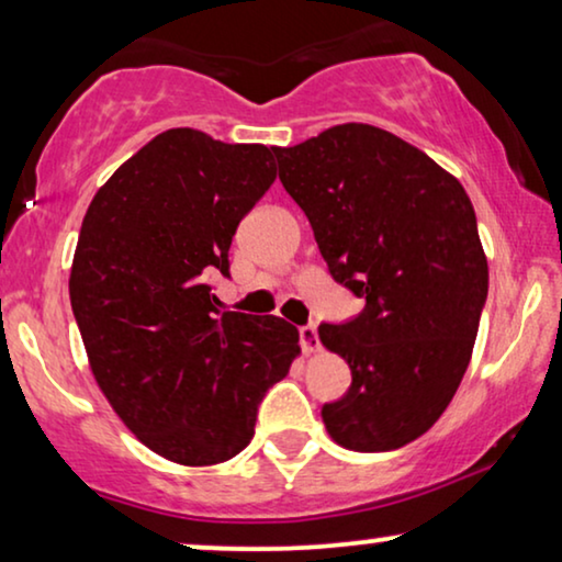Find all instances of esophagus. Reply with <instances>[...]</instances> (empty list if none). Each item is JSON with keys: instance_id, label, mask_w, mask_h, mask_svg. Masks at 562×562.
Wrapping results in <instances>:
<instances>
[{"instance_id": "obj_1", "label": "esophagus", "mask_w": 562, "mask_h": 562, "mask_svg": "<svg viewBox=\"0 0 562 562\" xmlns=\"http://www.w3.org/2000/svg\"><path fill=\"white\" fill-rule=\"evenodd\" d=\"M299 340H302L304 356L319 352V335H317V327H314V325H306V327L299 329Z\"/></svg>"}]
</instances>
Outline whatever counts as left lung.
I'll use <instances>...</instances> for the list:
<instances>
[{"mask_svg":"<svg viewBox=\"0 0 562 562\" xmlns=\"http://www.w3.org/2000/svg\"><path fill=\"white\" fill-rule=\"evenodd\" d=\"M276 160L333 279L366 299L352 322L319 325L352 373L322 406L327 432L356 452L404 448L442 417L473 356L488 260L471 199L427 153L363 122Z\"/></svg>","mask_w":562,"mask_h":562,"instance_id":"8db88e82","label":"left lung"}]
</instances>
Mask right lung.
<instances>
[{
  "mask_svg": "<svg viewBox=\"0 0 562 562\" xmlns=\"http://www.w3.org/2000/svg\"><path fill=\"white\" fill-rule=\"evenodd\" d=\"M276 148L166 130L91 199L71 306L106 402L145 448L179 465L235 458L258 404L299 358L281 317L214 310L240 220L276 181Z\"/></svg>",
  "mask_w": 562,
  "mask_h": 562,
  "instance_id": "add662e5",
  "label": "right lung"
}]
</instances>
